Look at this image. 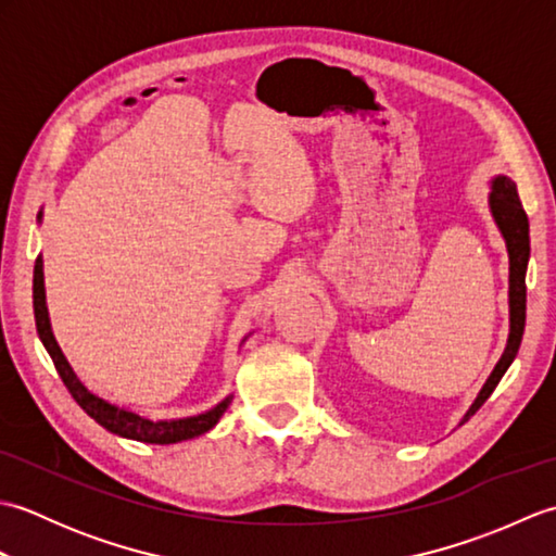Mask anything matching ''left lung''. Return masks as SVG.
<instances>
[{"label":"left lung","instance_id":"left-lung-1","mask_svg":"<svg viewBox=\"0 0 556 556\" xmlns=\"http://www.w3.org/2000/svg\"><path fill=\"white\" fill-rule=\"evenodd\" d=\"M488 207L504 239L506 255H509V339H506L502 358L497 361V365H494V370L490 372L476 401L470 404L466 416L460 418L458 425H464L490 399L494 387L500 384L504 372L509 370V365L514 363L518 346H521L523 329H526V269H528V257H530V227H528L526 210L521 205V200H518L516 184L509 179V176L504 174L492 176Z\"/></svg>","mask_w":556,"mask_h":556}]
</instances>
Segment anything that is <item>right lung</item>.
Wrapping results in <instances>:
<instances>
[{
	"instance_id": "right-lung-1",
	"label": "right lung",
	"mask_w": 556,
	"mask_h": 556,
	"mask_svg": "<svg viewBox=\"0 0 556 556\" xmlns=\"http://www.w3.org/2000/svg\"><path fill=\"white\" fill-rule=\"evenodd\" d=\"M38 222L42 224V210L38 212ZM45 263L42 255L35 260V269H33V311H35V327H38V337L42 341V346L50 353V358L54 363V368L62 377V382L71 392V396L76 399V404L88 413V416L102 425L104 430H110L112 434L126 437V440H136V442H146V444H176V442H186L193 440V437L205 434L207 430L215 428L219 418L224 416V410L231 404V394L227 399H222L217 406H212L205 413H198V416H188V418H172V420H152L140 416V413L124 408L119 404H112V401L102 399L100 394L92 392V389L86 387V382L80 380L76 370L71 368V363L66 361L64 351L59 349L54 332H52V323H50V311H47V296H45ZM251 337V334H248ZM243 337V341L248 339ZM241 341V344H243Z\"/></svg>"
}]
</instances>
